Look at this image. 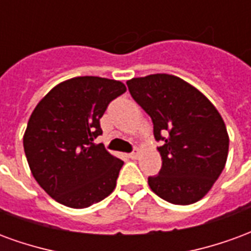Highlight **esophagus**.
<instances>
[{"label": "esophagus", "instance_id": "1", "mask_svg": "<svg viewBox=\"0 0 251 251\" xmlns=\"http://www.w3.org/2000/svg\"><path fill=\"white\" fill-rule=\"evenodd\" d=\"M138 156H140V152H138V151H134V152H131L130 154H129V157H130L131 160H136V158H138Z\"/></svg>", "mask_w": 251, "mask_h": 251}]
</instances>
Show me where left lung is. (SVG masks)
Wrapping results in <instances>:
<instances>
[{"label":"left lung","instance_id":"obj_1","mask_svg":"<svg viewBox=\"0 0 251 251\" xmlns=\"http://www.w3.org/2000/svg\"><path fill=\"white\" fill-rule=\"evenodd\" d=\"M130 95L153 122L163 165L148 177L154 194L172 204H192L212 188L226 165L228 134L215 106L183 79L168 74L133 77Z\"/></svg>","mask_w":251,"mask_h":251}]
</instances>
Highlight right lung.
<instances>
[{
	"label": "right lung",
	"instance_id": "add662e5",
	"mask_svg": "<svg viewBox=\"0 0 251 251\" xmlns=\"http://www.w3.org/2000/svg\"><path fill=\"white\" fill-rule=\"evenodd\" d=\"M126 91L120 80L77 76L59 83L37 103L24 134V151L36 181L57 203L86 208L115 188L124 161L103 144L99 120Z\"/></svg>",
	"mask_w": 251,
	"mask_h": 251
}]
</instances>
